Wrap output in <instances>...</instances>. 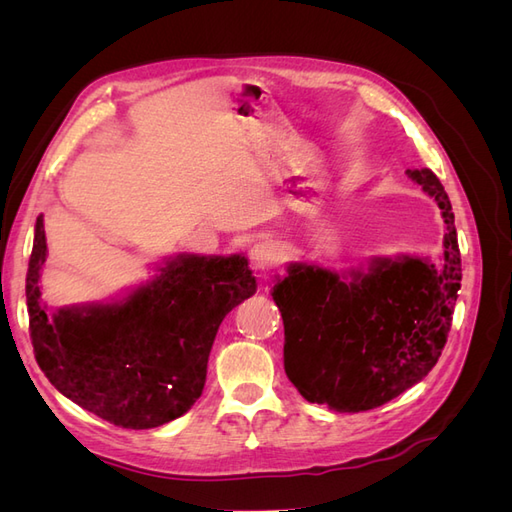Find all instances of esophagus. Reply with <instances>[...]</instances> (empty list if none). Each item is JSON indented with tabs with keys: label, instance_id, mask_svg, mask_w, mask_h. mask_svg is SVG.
Here are the masks:
<instances>
[{
	"label": "esophagus",
	"instance_id": "esophagus-1",
	"mask_svg": "<svg viewBox=\"0 0 512 512\" xmlns=\"http://www.w3.org/2000/svg\"><path fill=\"white\" fill-rule=\"evenodd\" d=\"M250 260L256 271H269L277 265V250L275 245L269 241L256 243L250 250Z\"/></svg>",
	"mask_w": 512,
	"mask_h": 512
}]
</instances>
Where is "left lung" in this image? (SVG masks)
<instances>
[{
	"label": "left lung",
	"mask_w": 512,
	"mask_h": 512,
	"mask_svg": "<svg viewBox=\"0 0 512 512\" xmlns=\"http://www.w3.org/2000/svg\"><path fill=\"white\" fill-rule=\"evenodd\" d=\"M436 200L446 224L442 265L371 258L367 271L335 273L290 262L271 297L284 318V369L312 404L363 412L395 399L438 363L461 288L451 200L429 168L406 170Z\"/></svg>",
	"instance_id": "left-lung-1"
}]
</instances>
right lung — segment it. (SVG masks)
<instances>
[{"instance_id": "1", "label": "right lung", "mask_w": 512, "mask_h": 512, "mask_svg": "<svg viewBox=\"0 0 512 512\" xmlns=\"http://www.w3.org/2000/svg\"><path fill=\"white\" fill-rule=\"evenodd\" d=\"M44 260L38 215L25 284L36 361L61 395L126 429L160 427L194 406L222 320L256 292L241 254H179L126 299L49 318L38 286Z\"/></svg>"}]
</instances>
